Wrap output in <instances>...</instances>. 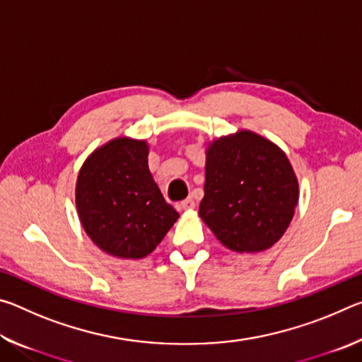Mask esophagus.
I'll return each mask as SVG.
<instances>
[{
  "instance_id": "1",
  "label": "esophagus",
  "mask_w": 362,
  "mask_h": 362,
  "mask_svg": "<svg viewBox=\"0 0 362 362\" xmlns=\"http://www.w3.org/2000/svg\"><path fill=\"white\" fill-rule=\"evenodd\" d=\"M196 204H194V201L192 199V198H187V199H183L182 203L179 204V207L180 209H183V211H189V209H193Z\"/></svg>"
}]
</instances>
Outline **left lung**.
<instances>
[{
	"instance_id": "left-lung-1",
	"label": "left lung",
	"mask_w": 362,
	"mask_h": 362,
	"mask_svg": "<svg viewBox=\"0 0 362 362\" xmlns=\"http://www.w3.org/2000/svg\"><path fill=\"white\" fill-rule=\"evenodd\" d=\"M298 182L286 153L252 131L212 140L206 150L199 217L235 252L276 244L296 214Z\"/></svg>"
}]
</instances>
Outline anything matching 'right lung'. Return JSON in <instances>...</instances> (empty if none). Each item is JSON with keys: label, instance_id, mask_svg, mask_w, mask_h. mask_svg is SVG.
<instances>
[{"label": "right lung", "instance_id": "add662e5", "mask_svg": "<svg viewBox=\"0 0 362 362\" xmlns=\"http://www.w3.org/2000/svg\"><path fill=\"white\" fill-rule=\"evenodd\" d=\"M76 211L97 247L119 259H144L179 218L148 169L146 140L118 137L79 169Z\"/></svg>", "mask_w": 362, "mask_h": 362}]
</instances>
